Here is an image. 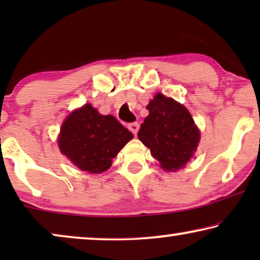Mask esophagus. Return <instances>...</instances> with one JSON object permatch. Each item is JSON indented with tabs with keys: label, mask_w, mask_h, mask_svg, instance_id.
Segmentation results:
<instances>
[{
	"label": "esophagus",
	"mask_w": 260,
	"mask_h": 260,
	"mask_svg": "<svg viewBox=\"0 0 260 260\" xmlns=\"http://www.w3.org/2000/svg\"><path fill=\"white\" fill-rule=\"evenodd\" d=\"M127 129H129L134 135H136L138 133V130H140V124H138L137 122L130 123L129 125H127Z\"/></svg>",
	"instance_id": "1"
}]
</instances>
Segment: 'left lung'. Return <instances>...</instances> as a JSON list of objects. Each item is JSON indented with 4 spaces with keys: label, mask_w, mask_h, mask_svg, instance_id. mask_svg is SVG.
I'll return each mask as SVG.
<instances>
[{
    "label": "left lung",
    "mask_w": 260,
    "mask_h": 260,
    "mask_svg": "<svg viewBox=\"0 0 260 260\" xmlns=\"http://www.w3.org/2000/svg\"><path fill=\"white\" fill-rule=\"evenodd\" d=\"M149 116L138 131V138L166 170L182 168L193 157L200 141L188 110L172 98L157 93L147 106Z\"/></svg>",
    "instance_id": "left-lung-1"
}]
</instances>
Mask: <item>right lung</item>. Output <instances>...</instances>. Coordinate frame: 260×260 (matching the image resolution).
Wrapping results in <instances>:
<instances>
[{"label":"right lung","mask_w":260,"mask_h":260,"mask_svg":"<svg viewBox=\"0 0 260 260\" xmlns=\"http://www.w3.org/2000/svg\"><path fill=\"white\" fill-rule=\"evenodd\" d=\"M133 137L115 117L103 116L86 104L63 122L59 148L79 169L99 174L111 166L112 158Z\"/></svg>","instance_id":"1"}]
</instances>
